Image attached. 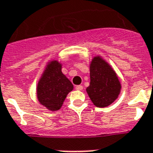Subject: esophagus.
Masks as SVG:
<instances>
[{
	"label": "esophagus",
	"instance_id": "1",
	"mask_svg": "<svg viewBox=\"0 0 153 153\" xmlns=\"http://www.w3.org/2000/svg\"><path fill=\"white\" fill-rule=\"evenodd\" d=\"M75 88L76 90H78V91H81L83 89V86H81V85H77V86H76Z\"/></svg>",
	"mask_w": 153,
	"mask_h": 153
}]
</instances>
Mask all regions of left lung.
<instances>
[{
  "instance_id": "obj_1",
  "label": "left lung",
  "mask_w": 153,
  "mask_h": 153,
  "mask_svg": "<svg viewBox=\"0 0 153 153\" xmlns=\"http://www.w3.org/2000/svg\"><path fill=\"white\" fill-rule=\"evenodd\" d=\"M121 83L112 67L100 56H96L90 64V84L87 93L97 107H106L118 97Z\"/></svg>"
}]
</instances>
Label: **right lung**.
I'll use <instances>...</instances> for the list:
<instances>
[{
	"label": "right lung",
	"mask_w": 153,
	"mask_h": 153,
	"mask_svg": "<svg viewBox=\"0 0 153 153\" xmlns=\"http://www.w3.org/2000/svg\"><path fill=\"white\" fill-rule=\"evenodd\" d=\"M62 66L57 60L48 62L36 88L39 102L51 111H58L73 89V84L62 73Z\"/></svg>",
	"instance_id": "right-lung-1"
}]
</instances>
